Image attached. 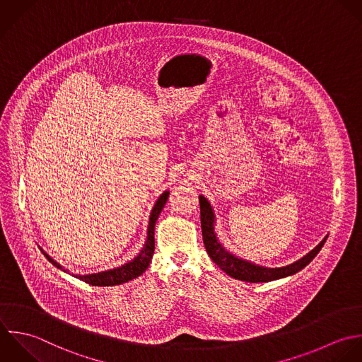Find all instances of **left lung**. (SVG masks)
<instances>
[{
	"label": "left lung",
	"instance_id": "obj_1",
	"mask_svg": "<svg viewBox=\"0 0 362 362\" xmlns=\"http://www.w3.org/2000/svg\"><path fill=\"white\" fill-rule=\"evenodd\" d=\"M200 202V220H202V233H203V243L206 247V251L209 257L213 259L216 265H218L228 276L244 281V282H251V284H258V282H271L282 278L292 276L302 271L305 267H308L315 257L320 252L323 248L326 240L329 235H326L319 245H316L309 254L302 257L300 259L285 265L279 268H268L258 265L255 262H251L248 259L240 258L226 250V247L220 243L217 233H216V214L214 209L210 204L209 199L204 197L203 194L199 196Z\"/></svg>",
	"mask_w": 362,
	"mask_h": 362
}]
</instances>
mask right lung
Here are the masks:
<instances>
[{
	"label": "right lung",
	"instance_id": "obj_1",
	"mask_svg": "<svg viewBox=\"0 0 362 362\" xmlns=\"http://www.w3.org/2000/svg\"><path fill=\"white\" fill-rule=\"evenodd\" d=\"M168 197H169V190L163 192L159 196V199L156 200V203L153 204V207L151 210V216H149L145 244H144L142 250L139 251V254L134 259L125 262L121 267L112 268V269H107V271H101V272H95V274H86V275L76 274L73 276L86 282V284H88V285H93V286H115V285H121V284H125L128 281H132V279L138 278L139 275H142L148 269V267L152 261V257H153V251H155V237H153L155 235V224H156V220H158L160 211L163 210V207L168 202ZM40 251L43 252L46 259L53 267H56L57 269L69 274V269H64L60 264H57L54 259H52L43 250H40Z\"/></svg>",
	"mask_w": 362,
	"mask_h": 362
}]
</instances>
